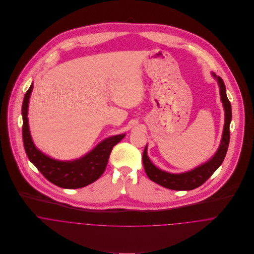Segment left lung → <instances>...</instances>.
<instances>
[{
  "instance_id": "8db88e82",
  "label": "left lung",
  "mask_w": 254,
  "mask_h": 254,
  "mask_svg": "<svg viewBox=\"0 0 254 254\" xmlns=\"http://www.w3.org/2000/svg\"><path fill=\"white\" fill-rule=\"evenodd\" d=\"M212 75L217 79L218 85L220 88L221 101L225 110V124H224L221 144L219 145L216 153L211 159H209L207 162L203 163L202 165L190 171L181 173V174L168 173L155 167L147 156V153H146L147 146L145 145V150L143 153V163H144L145 173L151 181L155 182L164 188L175 190H190L195 188H198L203 183H205L208 178L211 177V175L222 164L226 156L229 143H230V123L232 120V108H231V103L227 98L226 87L222 78L216 76L215 73H212Z\"/></svg>"
}]
</instances>
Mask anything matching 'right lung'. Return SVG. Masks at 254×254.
Listing matches in <instances>:
<instances>
[{"mask_svg":"<svg viewBox=\"0 0 254 254\" xmlns=\"http://www.w3.org/2000/svg\"><path fill=\"white\" fill-rule=\"evenodd\" d=\"M33 83L26 92L22 104V139L26 154L37 169L48 181L64 189H79L97 181L105 172L110 152L125 134L104 140L85 156L73 161H60L49 157L37 148L30 135L28 125V104Z\"/></svg>","mask_w":254,"mask_h":254,"instance_id":"add662e5","label":"right lung"}]
</instances>
